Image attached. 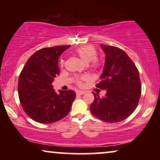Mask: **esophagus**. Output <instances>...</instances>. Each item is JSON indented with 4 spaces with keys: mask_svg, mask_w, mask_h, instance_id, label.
Here are the masks:
<instances>
[{
    "mask_svg": "<svg viewBox=\"0 0 160 160\" xmlns=\"http://www.w3.org/2000/svg\"><path fill=\"white\" fill-rule=\"evenodd\" d=\"M84 93H85L84 91H82V90H76V94H77V95H84Z\"/></svg>",
    "mask_w": 160,
    "mask_h": 160,
    "instance_id": "esophagus-1",
    "label": "esophagus"
}]
</instances>
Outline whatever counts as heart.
<instances>
[{
    "mask_svg": "<svg viewBox=\"0 0 160 160\" xmlns=\"http://www.w3.org/2000/svg\"><path fill=\"white\" fill-rule=\"evenodd\" d=\"M75 54L78 55L85 63L91 62L92 67L98 68L100 65V62L97 57V51L95 48L92 45H85L83 47H80L75 50ZM62 64H63V61H62ZM86 77H83L79 78L78 84H82V80L85 79Z\"/></svg>",
    "mask_w": 160,
    "mask_h": 160,
    "instance_id": "heart-1",
    "label": "heart"
}]
</instances>
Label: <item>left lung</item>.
Here are the masks:
<instances>
[{"label":"left lung","instance_id":"8db88e82","mask_svg":"<svg viewBox=\"0 0 160 160\" xmlns=\"http://www.w3.org/2000/svg\"><path fill=\"white\" fill-rule=\"evenodd\" d=\"M106 54L103 71L98 88L106 91L104 97L92 92V113L106 122H118L132 114L141 93L139 72L125 52L118 47L100 44Z\"/></svg>","mask_w":160,"mask_h":160}]
</instances>
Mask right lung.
Here are the masks:
<instances>
[{
    "label": "right lung",
    "instance_id": "obj_1",
    "mask_svg": "<svg viewBox=\"0 0 160 160\" xmlns=\"http://www.w3.org/2000/svg\"><path fill=\"white\" fill-rule=\"evenodd\" d=\"M70 47L58 46L38 50L28 59L19 75V100L25 113L35 122H58L71 111L75 92L70 89L56 92L52 84L60 74L59 58Z\"/></svg>",
    "mask_w": 160,
    "mask_h": 160
}]
</instances>
